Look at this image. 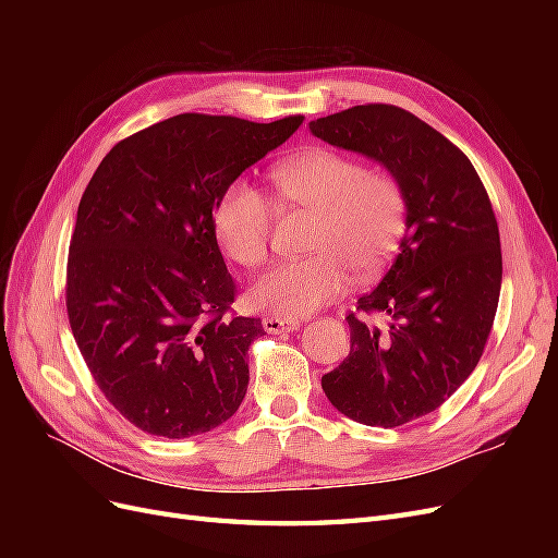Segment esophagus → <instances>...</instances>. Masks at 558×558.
I'll list each match as a JSON object with an SVG mask.
<instances>
[{
  "instance_id": "esophagus-1",
  "label": "esophagus",
  "mask_w": 558,
  "mask_h": 558,
  "mask_svg": "<svg viewBox=\"0 0 558 558\" xmlns=\"http://www.w3.org/2000/svg\"><path fill=\"white\" fill-rule=\"evenodd\" d=\"M263 328L272 335H281V332H293L300 328L298 318H286V316H265L263 318Z\"/></svg>"
}]
</instances>
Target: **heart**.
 I'll return each mask as SVG.
<instances>
[{
    "label": "heart",
    "instance_id": "obj_1",
    "mask_svg": "<svg viewBox=\"0 0 558 558\" xmlns=\"http://www.w3.org/2000/svg\"><path fill=\"white\" fill-rule=\"evenodd\" d=\"M281 207L312 211L314 256L286 260L251 289V302L283 316H307L347 289V267L369 277L384 269L404 238L410 202L402 183L332 148H312L272 170ZM275 214L267 197L234 179L214 207V238L226 256L244 269L265 263Z\"/></svg>",
    "mask_w": 558,
    "mask_h": 558
}]
</instances>
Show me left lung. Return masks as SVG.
Returning a JSON list of instances; mask_svg holds the SVG:
<instances>
[{"label": "left lung", "mask_w": 558, "mask_h": 558, "mask_svg": "<svg viewBox=\"0 0 558 558\" xmlns=\"http://www.w3.org/2000/svg\"><path fill=\"white\" fill-rule=\"evenodd\" d=\"M310 130L379 160L408 193L396 263L347 316L349 356L320 386L359 424H410L470 377L494 328L502 253L492 199L463 150L400 107H351ZM375 313L387 316L386 329L368 324Z\"/></svg>", "instance_id": "left-lung-1"}]
</instances>
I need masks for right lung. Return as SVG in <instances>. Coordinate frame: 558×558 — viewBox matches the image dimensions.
Returning a JSON list of instances; mask_svg holds the SVG:
<instances>
[{"mask_svg":"<svg viewBox=\"0 0 558 558\" xmlns=\"http://www.w3.org/2000/svg\"><path fill=\"white\" fill-rule=\"evenodd\" d=\"M305 121L179 113L118 142L83 191L66 256V316L99 391L148 435L193 437L246 396L260 318L214 238L228 183Z\"/></svg>","mask_w":558,"mask_h":558,"instance_id":"1","label":"right lung"}]
</instances>
